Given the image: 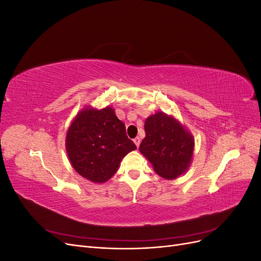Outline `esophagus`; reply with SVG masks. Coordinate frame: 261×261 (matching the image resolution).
<instances>
[{
    "label": "esophagus",
    "mask_w": 261,
    "mask_h": 261,
    "mask_svg": "<svg viewBox=\"0 0 261 261\" xmlns=\"http://www.w3.org/2000/svg\"><path fill=\"white\" fill-rule=\"evenodd\" d=\"M134 143H135L136 147L138 148V147H139V145H140V138H139V137H136V138H134Z\"/></svg>",
    "instance_id": "obj_1"
}]
</instances>
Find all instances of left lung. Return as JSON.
<instances>
[{"instance_id":"obj_1","label":"left lung","mask_w":261,"mask_h":261,"mask_svg":"<svg viewBox=\"0 0 261 261\" xmlns=\"http://www.w3.org/2000/svg\"><path fill=\"white\" fill-rule=\"evenodd\" d=\"M145 133L139 151L152 164L156 174L167 179L183 174L194 152L191 134L174 118L161 112L147 118Z\"/></svg>"}]
</instances>
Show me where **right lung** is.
<instances>
[{
    "label": "right lung",
    "mask_w": 261,
    "mask_h": 261,
    "mask_svg": "<svg viewBox=\"0 0 261 261\" xmlns=\"http://www.w3.org/2000/svg\"><path fill=\"white\" fill-rule=\"evenodd\" d=\"M135 149L125 124L110 107L83 110L67 130L68 159L78 174L93 183L111 178L123 158Z\"/></svg>",
    "instance_id": "add662e5"
}]
</instances>
